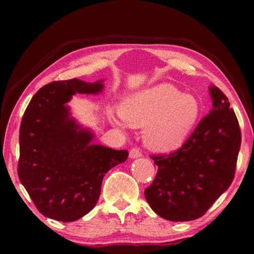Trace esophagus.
<instances>
[{
  "instance_id": "obj_1",
  "label": "esophagus",
  "mask_w": 254,
  "mask_h": 254,
  "mask_svg": "<svg viewBox=\"0 0 254 254\" xmlns=\"http://www.w3.org/2000/svg\"><path fill=\"white\" fill-rule=\"evenodd\" d=\"M141 156H142V152L140 151V150H138V149L137 148H133V149H131V150L129 151V157L130 158H138V157H141Z\"/></svg>"
}]
</instances>
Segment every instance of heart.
<instances>
[{
    "label": "heart",
    "mask_w": 254,
    "mask_h": 254,
    "mask_svg": "<svg viewBox=\"0 0 254 254\" xmlns=\"http://www.w3.org/2000/svg\"><path fill=\"white\" fill-rule=\"evenodd\" d=\"M200 114L196 98L171 84H159L138 91L125 100L120 114L107 113L110 123L119 129L144 126L149 148L172 151L182 147L195 126Z\"/></svg>",
    "instance_id": "1"
}]
</instances>
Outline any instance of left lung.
I'll list each match as a JSON object with an SVG mask.
<instances>
[{"mask_svg":"<svg viewBox=\"0 0 254 254\" xmlns=\"http://www.w3.org/2000/svg\"><path fill=\"white\" fill-rule=\"evenodd\" d=\"M213 110L187 141L169 155L151 156L158 166L144 190L151 209L168 221L196 220L231 185L242 134L227 96L209 88Z\"/></svg>","mask_w":254,"mask_h":254,"instance_id":"8db88e82","label":"left lung"}]
</instances>
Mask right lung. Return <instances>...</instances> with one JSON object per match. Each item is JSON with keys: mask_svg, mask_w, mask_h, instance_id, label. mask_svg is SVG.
Returning <instances> with one entry per match:
<instances>
[{"mask_svg": "<svg viewBox=\"0 0 254 254\" xmlns=\"http://www.w3.org/2000/svg\"><path fill=\"white\" fill-rule=\"evenodd\" d=\"M103 81L72 78L43 86L24 112L19 129L18 177L44 216L74 222L92 210L103 178L128 157L127 150L93 144V134L70 117L76 92L95 95Z\"/></svg>", "mask_w": 254, "mask_h": 254, "instance_id": "obj_1", "label": "right lung"}]
</instances>
